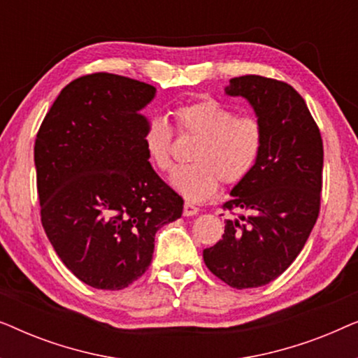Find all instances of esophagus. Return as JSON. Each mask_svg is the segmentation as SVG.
Masks as SVG:
<instances>
[{
    "instance_id": "1",
    "label": "esophagus",
    "mask_w": 358,
    "mask_h": 358,
    "mask_svg": "<svg viewBox=\"0 0 358 358\" xmlns=\"http://www.w3.org/2000/svg\"><path fill=\"white\" fill-rule=\"evenodd\" d=\"M200 212V210L195 207V205H192V203H189V202H185L184 203V217H194V215H197Z\"/></svg>"
}]
</instances>
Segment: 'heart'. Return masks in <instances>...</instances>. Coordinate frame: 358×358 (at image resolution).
<instances>
[{
    "mask_svg": "<svg viewBox=\"0 0 358 358\" xmlns=\"http://www.w3.org/2000/svg\"><path fill=\"white\" fill-rule=\"evenodd\" d=\"M178 129L197 136L190 151L194 163L176 168L169 184L189 202H203L217 192L220 179L233 185L241 182L256 166L262 151L264 131L251 115H234L215 99L180 106L174 112ZM171 138L168 122L153 117L143 130L145 151L156 169L171 168Z\"/></svg>",
    "mask_w": 358,
    "mask_h": 358,
    "instance_id": "obj_1",
    "label": "heart"
}]
</instances>
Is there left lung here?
<instances>
[{"mask_svg":"<svg viewBox=\"0 0 358 358\" xmlns=\"http://www.w3.org/2000/svg\"><path fill=\"white\" fill-rule=\"evenodd\" d=\"M224 94L249 102L264 143L254 169L223 205L251 215L227 220L223 239L203 249V261L243 290L275 280L305 246L320 213L324 153L305 99L287 83L246 75L229 80Z\"/></svg>","mask_w":358,"mask_h":358,"instance_id":"8db88e82","label":"left lung"}]
</instances>
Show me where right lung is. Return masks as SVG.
Wrapping results in <instances>:
<instances>
[{
	"instance_id": "obj_1",
	"label": "right lung",
	"mask_w": 358,
	"mask_h": 358,
	"mask_svg": "<svg viewBox=\"0 0 358 358\" xmlns=\"http://www.w3.org/2000/svg\"><path fill=\"white\" fill-rule=\"evenodd\" d=\"M156 87L94 73L62 90L34 146L41 217L62 262L86 285L122 290L148 268L155 234L182 199L151 168L141 114Z\"/></svg>"
}]
</instances>
